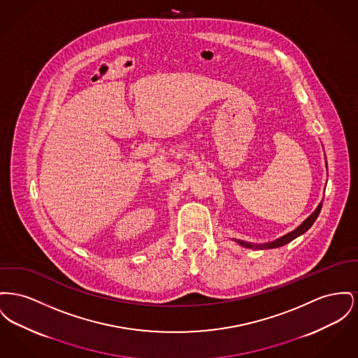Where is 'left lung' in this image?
<instances>
[{"mask_svg": "<svg viewBox=\"0 0 358 358\" xmlns=\"http://www.w3.org/2000/svg\"><path fill=\"white\" fill-rule=\"evenodd\" d=\"M320 208H322V203L317 206V208H316L296 230L294 231L288 232V234H285L284 236H281V238H278V239H275L273 242H268V243H261V245H257V243H249V242H243V241H236L239 245H242L243 248H248V249H254V250H261V249H274V248H280V246H284V245H287V243H289L291 241H294V238H297L299 235H301V234H304V232L307 231L313 224H314V222L316 220V217H317V215H319V212H320Z\"/></svg>", "mask_w": 358, "mask_h": 358, "instance_id": "8db88e82", "label": "left lung"}]
</instances>
